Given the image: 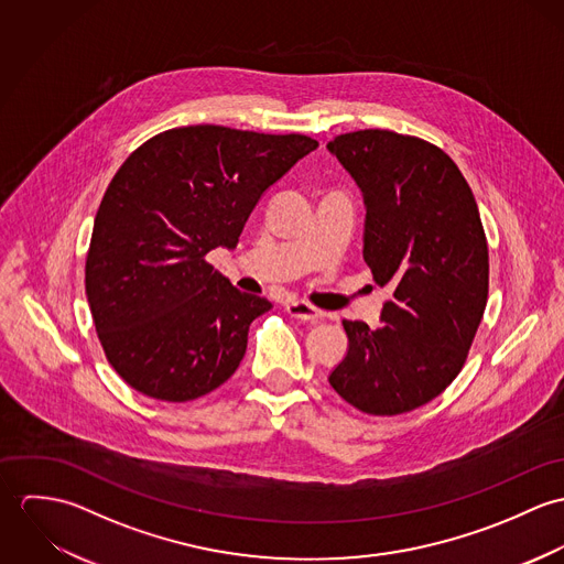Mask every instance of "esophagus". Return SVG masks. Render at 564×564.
Returning a JSON list of instances; mask_svg holds the SVG:
<instances>
[{
  "instance_id": "1",
  "label": "esophagus",
  "mask_w": 564,
  "mask_h": 564,
  "mask_svg": "<svg viewBox=\"0 0 564 564\" xmlns=\"http://www.w3.org/2000/svg\"><path fill=\"white\" fill-rule=\"evenodd\" d=\"M286 313L295 319H302V322H319L323 317L322 311L315 308L313 304L304 302V300H293L286 304Z\"/></svg>"
}]
</instances>
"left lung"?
Returning a JSON list of instances; mask_svg holds the SVG:
<instances>
[{
	"instance_id": "8db88e82",
	"label": "left lung",
	"mask_w": 564,
	"mask_h": 564,
	"mask_svg": "<svg viewBox=\"0 0 564 564\" xmlns=\"http://www.w3.org/2000/svg\"><path fill=\"white\" fill-rule=\"evenodd\" d=\"M327 150L365 195V262L391 284L382 325L343 322L332 389L393 416L438 398L460 373L488 297V245L476 197L441 148L391 130L334 137Z\"/></svg>"
}]
</instances>
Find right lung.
<instances>
[{"label": "right lung", "instance_id": "1", "mask_svg": "<svg viewBox=\"0 0 564 564\" xmlns=\"http://www.w3.org/2000/svg\"><path fill=\"white\" fill-rule=\"evenodd\" d=\"M319 143L186 126L152 137L110 180L95 215L84 284L112 369L134 391L191 402L241 365L249 325L271 302L206 262L232 249L262 193Z\"/></svg>", "mask_w": 564, "mask_h": 564}]
</instances>
